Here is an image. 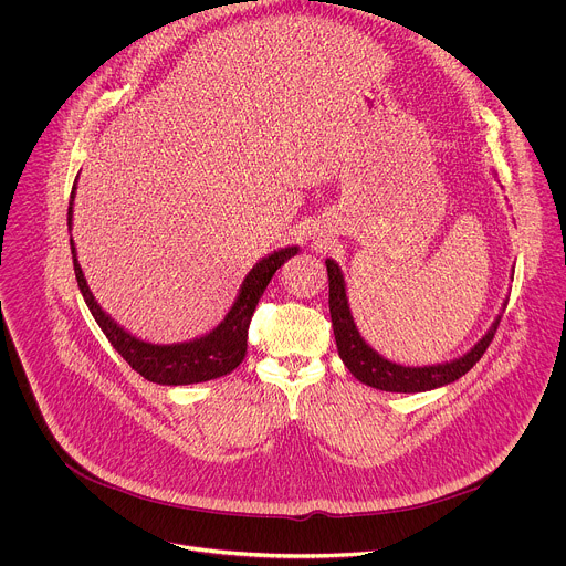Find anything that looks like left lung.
<instances>
[{"mask_svg":"<svg viewBox=\"0 0 566 566\" xmlns=\"http://www.w3.org/2000/svg\"><path fill=\"white\" fill-rule=\"evenodd\" d=\"M326 271H328V306H331V322H333V333L337 342V350L346 368L353 373L355 379L361 384L386 390V392H426L434 390L441 386H448L457 379H461L468 370L476 366V361L485 355L488 346L492 344L496 328L501 324L499 315L490 331L459 359L446 361V364H434V366H401L384 355H379L366 339L359 335L357 324L350 313L348 295H346V280L344 271L335 260H326ZM507 306V302H505ZM503 306V308H505Z\"/></svg>","mask_w":566,"mask_h":566,"instance_id":"left-lung-1","label":"left lung"}]
</instances>
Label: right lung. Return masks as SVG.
<instances>
[{"label":"right lung","instance_id":"right-lung-1","mask_svg":"<svg viewBox=\"0 0 566 566\" xmlns=\"http://www.w3.org/2000/svg\"><path fill=\"white\" fill-rule=\"evenodd\" d=\"M76 180L72 185L70 205H67V229L70 231H72V205H74V193H76ZM70 249H72L76 284H78V291H81L92 317L96 319V324L101 326V331L105 333L109 344L116 348V353L140 377H145L151 384H160V386L202 384V381H211V379L224 377L231 370H235L244 359L249 324H251L253 311H255L264 289L269 286L275 271L286 260L297 255V251H300V247H284V249H277V251L269 253L266 258L258 260L253 264V269L247 273V277L242 280L238 297L231 304L229 313L209 333H205L196 339H189V342H180V344H151V342H143L140 337L127 333L120 324H116L98 306V302L94 300V295L87 286V280L81 271V264L76 260V249H74L72 235H70Z\"/></svg>","mask_w":566,"mask_h":566}]
</instances>
